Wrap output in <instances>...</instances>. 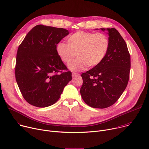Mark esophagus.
I'll list each match as a JSON object with an SVG mask.
<instances>
[{
    "label": "esophagus",
    "mask_w": 149,
    "mask_h": 149,
    "mask_svg": "<svg viewBox=\"0 0 149 149\" xmlns=\"http://www.w3.org/2000/svg\"><path fill=\"white\" fill-rule=\"evenodd\" d=\"M78 74H77V73H75V72H72V77H76V76H77Z\"/></svg>",
    "instance_id": "esophagus-1"
}]
</instances>
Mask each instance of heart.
Instances as JSON below:
<instances>
[{
  "instance_id": "obj_1",
  "label": "heart",
  "mask_w": 149,
  "mask_h": 149,
  "mask_svg": "<svg viewBox=\"0 0 149 149\" xmlns=\"http://www.w3.org/2000/svg\"><path fill=\"white\" fill-rule=\"evenodd\" d=\"M68 44H58L56 52L60 59L69 64L76 55L79 58L69 65L68 68L72 71L84 70L88 66L98 65L104 58L109 49V40L102 33L93 34L78 31L67 38Z\"/></svg>"
}]
</instances>
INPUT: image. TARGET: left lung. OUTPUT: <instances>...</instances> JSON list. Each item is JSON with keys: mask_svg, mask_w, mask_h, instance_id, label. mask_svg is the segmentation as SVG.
I'll return each mask as SVG.
<instances>
[{"mask_svg": "<svg viewBox=\"0 0 149 149\" xmlns=\"http://www.w3.org/2000/svg\"><path fill=\"white\" fill-rule=\"evenodd\" d=\"M100 30L109 36V49L98 65L81 74L83 83L80 93L88 106L104 109L113 104L126 88L131 59L127 44L118 30Z\"/></svg>", "mask_w": 149, "mask_h": 149, "instance_id": "1", "label": "left lung"}]
</instances>
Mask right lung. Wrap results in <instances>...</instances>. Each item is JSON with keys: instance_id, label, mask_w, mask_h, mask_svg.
<instances>
[{"instance_id": "add662e5", "label": "right lung", "mask_w": 149, "mask_h": 149, "mask_svg": "<svg viewBox=\"0 0 149 149\" xmlns=\"http://www.w3.org/2000/svg\"><path fill=\"white\" fill-rule=\"evenodd\" d=\"M70 34L68 30L38 25L19 45L15 78L24 99L30 104L45 107L55 103L72 79L71 71L59 57L56 45Z\"/></svg>"}]
</instances>
